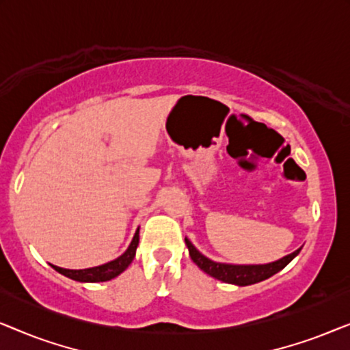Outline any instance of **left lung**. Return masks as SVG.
<instances>
[{"mask_svg": "<svg viewBox=\"0 0 350 350\" xmlns=\"http://www.w3.org/2000/svg\"><path fill=\"white\" fill-rule=\"evenodd\" d=\"M185 242L186 245H188L191 260H193L196 265L205 272V274L212 275L215 279L221 282H226V284H234L241 286L252 285V284H256V282L269 279V277L284 269V267L301 252V248H298L296 252L284 256L279 261L269 262V265L236 266V265H223V262H215L212 260H208L207 256H204L202 253L196 250V247L188 241V239H185Z\"/></svg>", "mask_w": 350, "mask_h": 350, "instance_id": "left-lung-1", "label": "left lung"}]
</instances>
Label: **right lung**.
Returning <instances> with one entry per match:
<instances>
[{"mask_svg":"<svg viewBox=\"0 0 350 350\" xmlns=\"http://www.w3.org/2000/svg\"><path fill=\"white\" fill-rule=\"evenodd\" d=\"M137 245H138V229L127 250L124 252L121 256L116 258L114 261L107 262V265L89 267V269H78V271L64 269V267H59V266H52V267H54L57 272H60V274H64L65 277H70V279L78 280V282H107V280L114 279V277L121 274L122 271L127 269L133 258H135Z\"/></svg>","mask_w":350,"mask_h":350,"instance_id":"1","label":"right lung"}]
</instances>
